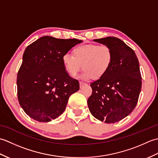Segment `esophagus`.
<instances>
[{"mask_svg":"<svg viewBox=\"0 0 158 158\" xmlns=\"http://www.w3.org/2000/svg\"><path fill=\"white\" fill-rule=\"evenodd\" d=\"M85 85V83H83V82H81V81H80V82H79L80 88H82L83 87V85Z\"/></svg>","mask_w":158,"mask_h":158,"instance_id":"obj_1","label":"esophagus"}]
</instances>
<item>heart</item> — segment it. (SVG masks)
<instances>
[{
	"mask_svg": "<svg viewBox=\"0 0 158 158\" xmlns=\"http://www.w3.org/2000/svg\"><path fill=\"white\" fill-rule=\"evenodd\" d=\"M73 55L66 53L62 56V63L67 73L75 77L81 70L83 80L102 78L108 72L113 62V53L110 47L88 44L77 46L73 50Z\"/></svg>",
	"mask_w": 158,
	"mask_h": 158,
	"instance_id": "b5f03b06",
	"label": "heart"
}]
</instances>
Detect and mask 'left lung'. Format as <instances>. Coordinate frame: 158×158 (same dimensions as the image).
Masks as SVG:
<instances>
[{
    "mask_svg": "<svg viewBox=\"0 0 158 158\" xmlns=\"http://www.w3.org/2000/svg\"><path fill=\"white\" fill-rule=\"evenodd\" d=\"M94 41L110 47L113 59L106 75L90 84L92 94L88 105L96 119L115 123L132 113L138 102L142 85L139 62L134 50L118 38Z\"/></svg>",
    "mask_w": 158,
    "mask_h": 158,
    "instance_id": "8db88e82",
    "label": "left lung"
}]
</instances>
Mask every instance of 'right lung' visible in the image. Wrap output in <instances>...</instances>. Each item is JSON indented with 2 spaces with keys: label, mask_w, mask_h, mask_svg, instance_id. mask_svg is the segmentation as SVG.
<instances>
[{
  "label": "right lung",
  "mask_w": 158,
  "mask_h": 158,
  "mask_svg": "<svg viewBox=\"0 0 158 158\" xmlns=\"http://www.w3.org/2000/svg\"><path fill=\"white\" fill-rule=\"evenodd\" d=\"M81 42L44 36L26 48L17 87L19 105L30 117L48 122L64 111L70 96L79 89V83L67 73L62 58Z\"/></svg>",
  "instance_id": "1"
}]
</instances>
